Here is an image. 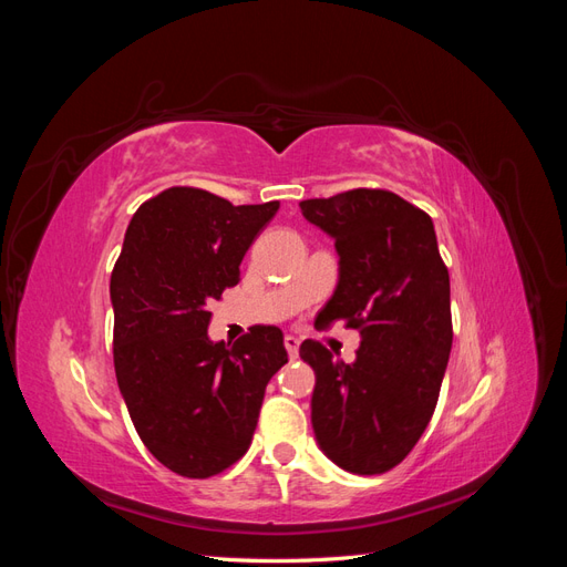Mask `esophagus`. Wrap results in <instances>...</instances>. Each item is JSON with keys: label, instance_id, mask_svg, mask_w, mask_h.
I'll return each instance as SVG.
<instances>
[{"label": "esophagus", "instance_id": "1", "mask_svg": "<svg viewBox=\"0 0 567 567\" xmlns=\"http://www.w3.org/2000/svg\"><path fill=\"white\" fill-rule=\"evenodd\" d=\"M284 346H286V350H288V354H290V357H298L300 340H298L296 336H286V338H284Z\"/></svg>", "mask_w": 567, "mask_h": 567}]
</instances>
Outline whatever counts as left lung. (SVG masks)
Returning a JSON list of instances; mask_svg holds the SVG:
<instances>
[{"label":"left lung","mask_w":567,"mask_h":567,"mask_svg":"<svg viewBox=\"0 0 567 567\" xmlns=\"http://www.w3.org/2000/svg\"><path fill=\"white\" fill-rule=\"evenodd\" d=\"M336 241L338 286L317 317L342 319L362 346L352 364L319 340L300 346L315 369L312 427L340 468L379 475L414 450L431 423L452 350L450 271L433 219L385 188H352L300 203Z\"/></svg>","instance_id":"1"}]
</instances>
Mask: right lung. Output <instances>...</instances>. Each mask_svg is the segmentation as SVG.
Instances as JSON below:
<instances>
[{
  "instance_id": "right-lung-1",
  "label": "right lung",
  "mask_w": 567,
  "mask_h": 567,
  "mask_svg": "<svg viewBox=\"0 0 567 567\" xmlns=\"http://www.w3.org/2000/svg\"><path fill=\"white\" fill-rule=\"evenodd\" d=\"M279 200L231 205L173 186L134 213L111 274L113 364L146 450L184 477H210L241 458L265 388L286 362L277 326L234 346L208 338V305L238 284V265Z\"/></svg>"
}]
</instances>
